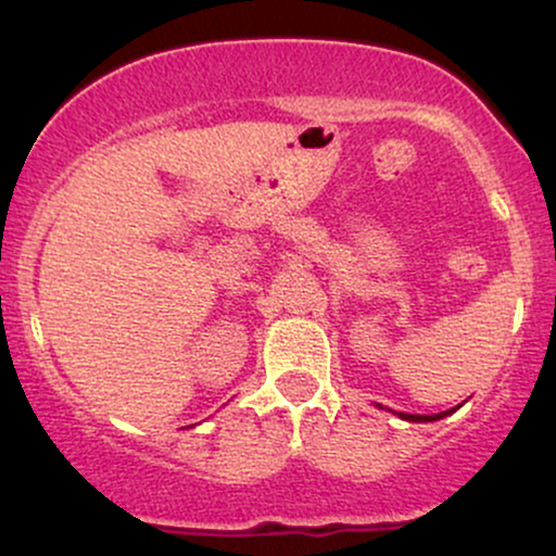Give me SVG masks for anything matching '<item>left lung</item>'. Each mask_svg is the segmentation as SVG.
Here are the masks:
<instances>
[{
	"mask_svg": "<svg viewBox=\"0 0 556 556\" xmlns=\"http://www.w3.org/2000/svg\"><path fill=\"white\" fill-rule=\"evenodd\" d=\"M452 410H446V413H437V416H410V413H400V418H405V420H416V424H420V420H439V418H444V416H450Z\"/></svg>",
	"mask_w": 556,
	"mask_h": 556,
	"instance_id": "left-lung-1",
	"label": "left lung"
}]
</instances>
